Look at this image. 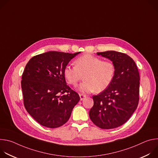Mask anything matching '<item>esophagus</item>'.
<instances>
[{
	"label": "esophagus",
	"instance_id": "obj_1",
	"mask_svg": "<svg viewBox=\"0 0 158 158\" xmlns=\"http://www.w3.org/2000/svg\"><path fill=\"white\" fill-rule=\"evenodd\" d=\"M79 96H80V99H81V100L82 101V100L84 99V98L86 97V95L83 94H79Z\"/></svg>",
	"mask_w": 158,
	"mask_h": 158
}]
</instances>
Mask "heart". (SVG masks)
<instances>
[{
  "label": "heart",
  "mask_w": 158,
  "mask_h": 158,
  "mask_svg": "<svg viewBox=\"0 0 158 158\" xmlns=\"http://www.w3.org/2000/svg\"><path fill=\"white\" fill-rule=\"evenodd\" d=\"M74 64L75 66L67 65L64 67V76L67 82L74 87L84 76V81L79 87L84 93L102 92L110 85L115 76L116 67L113 62L103 60L92 54H85L77 57Z\"/></svg>",
  "instance_id": "heart-1"
}]
</instances>
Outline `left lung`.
<instances>
[{
    "label": "left lung",
    "mask_w": 158,
    "mask_h": 158,
    "mask_svg": "<svg viewBox=\"0 0 158 158\" xmlns=\"http://www.w3.org/2000/svg\"><path fill=\"white\" fill-rule=\"evenodd\" d=\"M108 58L116 67L113 81L97 96L89 117L98 127L109 129L124 124L136 109L139 100V74L134 60L127 54L114 51L98 52Z\"/></svg>",
    "instance_id": "left-lung-1"
}]
</instances>
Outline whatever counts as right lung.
Here are the masks:
<instances>
[{
	"mask_svg": "<svg viewBox=\"0 0 158 158\" xmlns=\"http://www.w3.org/2000/svg\"><path fill=\"white\" fill-rule=\"evenodd\" d=\"M80 52L49 51L32 57L22 74L24 105L40 124L59 127L69 120L79 94L67 85L64 69Z\"/></svg>",
	"mask_w": 158,
	"mask_h": 158,
	"instance_id": "obj_1",
	"label": "right lung"
}]
</instances>
